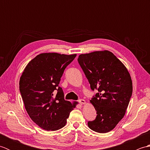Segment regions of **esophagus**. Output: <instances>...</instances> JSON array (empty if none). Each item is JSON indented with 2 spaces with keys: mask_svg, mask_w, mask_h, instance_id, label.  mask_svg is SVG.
<instances>
[{
  "mask_svg": "<svg viewBox=\"0 0 150 150\" xmlns=\"http://www.w3.org/2000/svg\"><path fill=\"white\" fill-rule=\"evenodd\" d=\"M79 103L80 104L82 105V104H86V101L84 99H80L79 100Z\"/></svg>",
  "mask_w": 150,
  "mask_h": 150,
  "instance_id": "34e87169",
  "label": "esophagus"
}]
</instances>
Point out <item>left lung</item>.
<instances>
[{
	"instance_id": "8db88e82",
	"label": "left lung",
	"mask_w": 150,
	"mask_h": 150,
	"mask_svg": "<svg viewBox=\"0 0 150 150\" xmlns=\"http://www.w3.org/2000/svg\"><path fill=\"white\" fill-rule=\"evenodd\" d=\"M78 62L92 90L98 93L90 100L97 115L88 127L104 133L115 128L124 117L132 97L131 76L123 63L108 50L81 54Z\"/></svg>"
}]
</instances>
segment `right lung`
I'll return each instance as SVG.
<instances>
[{"mask_svg":"<svg viewBox=\"0 0 150 150\" xmlns=\"http://www.w3.org/2000/svg\"><path fill=\"white\" fill-rule=\"evenodd\" d=\"M57 53L38 55L28 64L20 78L19 89L28 114L33 122L47 131H56L66 125L70 111L78 104L64 98L59 86L65 68L75 57ZM57 91L56 96L54 91Z\"/></svg>","mask_w":150,"mask_h":150,"instance_id":"add662e5","label":"right lung"}]
</instances>
